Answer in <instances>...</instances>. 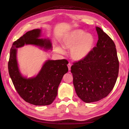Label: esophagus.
Segmentation results:
<instances>
[{
  "mask_svg": "<svg viewBox=\"0 0 129 129\" xmlns=\"http://www.w3.org/2000/svg\"><path fill=\"white\" fill-rule=\"evenodd\" d=\"M71 66H72V65H71V63H68V67L69 71H71Z\"/></svg>",
  "mask_w": 129,
  "mask_h": 129,
  "instance_id": "esophagus-1",
  "label": "esophagus"
}]
</instances>
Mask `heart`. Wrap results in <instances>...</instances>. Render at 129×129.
Listing matches in <instances>:
<instances>
[{"label":"heart","instance_id":"b5f03b06","mask_svg":"<svg viewBox=\"0 0 129 129\" xmlns=\"http://www.w3.org/2000/svg\"><path fill=\"white\" fill-rule=\"evenodd\" d=\"M95 42V38L92 34L86 33L80 29H75L64 35L61 40V45L64 49H71L70 55L73 60L80 61L91 53ZM55 50L58 54L65 53L64 49L57 45H55Z\"/></svg>","mask_w":129,"mask_h":129}]
</instances>
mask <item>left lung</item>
I'll return each instance as SVG.
<instances>
[{
	"instance_id": "8db88e82",
	"label": "left lung",
	"mask_w": 129,
	"mask_h": 129,
	"mask_svg": "<svg viewBox=\"0 0 129 129\" xmlns=\"http://www.w3.org/2000/svg\"><path fill=\"white\" fill-rule=\"evenodd\" d=\"M96 29L99 36L96 47L86 58L71 67L76 94L85 103L107 97L114 87L119 72L115 43L100 27Z\"/></svg>"
}]
</instances>
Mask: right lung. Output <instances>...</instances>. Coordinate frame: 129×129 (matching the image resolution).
<instances>
[{
  "label": "right lung",
  "mask_w": 129,
  "mask_h": 129,
  "mask_svg": "<svg viewBox=\"0 0 129 129\" xmlns=\"http://www.w3.org/2000/svg\"><path fill=\"white\" fill-rule=\"evenodd\" d=\"M40 29L28 31L14 41L10 50L9 72L19 95L26 102L35 105H48L53 103L63 75L68 71V62L65 59L47 60L37 75L27 78L20 72L17 61V48L25 45H32L44 50H52L49 39L40 38Z\"/></svg>",
  "instance_id": "1"
}]
</instances>
